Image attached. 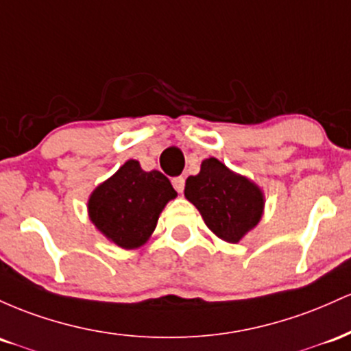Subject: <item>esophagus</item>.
<instances>
[{"instance_id": "34e87169", "label": "esophagus", "mask_w": 351, "mask_h": 351, "mask_svg": "<svg viewBox=\"0 0 351 351\" xmlns=\"http://www.w3.org/2000/svg\"><path fill=\"white\" fill-rule=\"evenodd\" d=\"M172 186H174V189L179 194H182L184 187H186V179H184V177H174V179H172Z\"/></svg>"}]
</instances>
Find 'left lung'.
Listing matches in <instances>:
<instances>
[{
    "label": "left lung",
    "mask_w": 351,
    "mask_h": 351,
    "mask_svg": "<svg viewBox=\"0 0 351 351\" xmlns=\"http://www.w3.org/2000/svg\"><path fill=\"white\" fill-rule=\"evenodd\" d=\"M184 195L206 226L230 243H237L261 222L265 204L257 184L232 172L215 157L202 160L199 174L187 177Z\"/></svg>",
    "instance_id": "left-lung-1"
}]
</instances>
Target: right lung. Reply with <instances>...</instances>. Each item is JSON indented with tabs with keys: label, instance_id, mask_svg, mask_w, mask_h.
I'll use <instances>...</instances> for the list:
<instances>
[{
	"label": "right lung",
	"instance_id": "1",
	"mask_svg": "<svg viewBox=\"0 0 351 351\" xmlns=\"http://www.w3.org/2000/svg\"><path fill=\"white\" fill-rule=\"evenodd\" d=\"M176 195L162 172H145L131 159L94 189L88 202L89 219L116 245L137 249L147 242L165 204Z\"/></svg>",
	"mask_w": 351,
	"mask_h": 351
}]
</instances>
